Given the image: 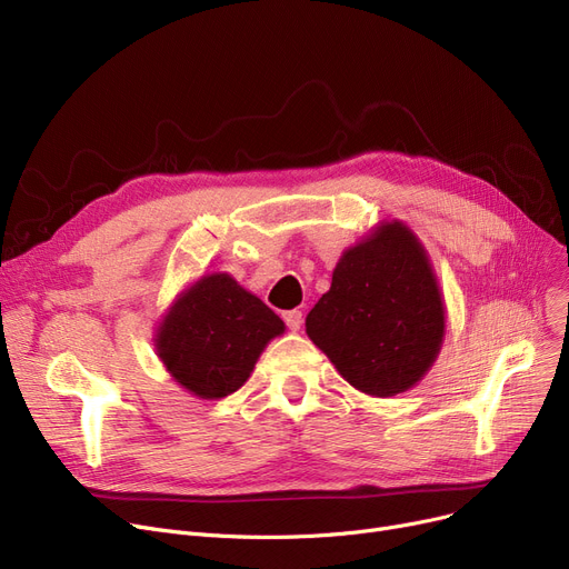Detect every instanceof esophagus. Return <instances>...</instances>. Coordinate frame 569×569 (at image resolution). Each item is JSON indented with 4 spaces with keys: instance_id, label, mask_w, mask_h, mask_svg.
I'll use <instances>...</instances> for the list:
<instances>
[{
    "instance_id": "obj_1",
    "label": "esophagus",
    "mask_w": 569,
    "mask_h": 569,
    "mask_svg": "<svg viewBox=\"0 0 569 569\" xmlns=\"http://www.w3.org/2000/svg\"><path fill=\"white\" fill-rule=\"evenodd\" d=\"M282 317H284V323L289 327V331H299L303 327V312L301 310H287Z\"/></svg>"
}]
</instances>
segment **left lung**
<instances>
[{"label": "left lung", "instance_id": "obj_1", "mask_svg": "<svg viewBox=\"0 0 569 569\" xmlns=\"http://www.w3.org/2000/svg\"><path fill=\"white\" fill-rule=\"evenodd\" d=\"M306 333L368 396L389 398L423 380L445 340V303L410 227L385 222L342 252Z\"/></svg>", "mask_w": 569, "mask_h": 569}]
</instances>
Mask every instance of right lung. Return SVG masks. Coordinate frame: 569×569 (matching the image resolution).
<instances>
[{"label": "right lung", "mask_w": 569, "mask_h": 569, "mask_svg": "<svg viewBox=\"0 0 569 569\" xmlns=\"http://www.w3.org/2000/svg\"><path fill=\"white\" fill-rule=\"evenodd\" d=\"M284 333V321L229 273L187 287L161 319L154 347L173 380L206 400L248 382L263 347Z\"/></svg>", "instance_id": "add662e5"}]
</instances>
